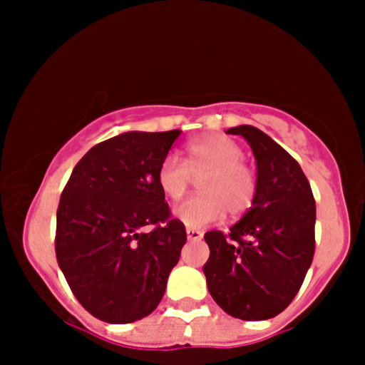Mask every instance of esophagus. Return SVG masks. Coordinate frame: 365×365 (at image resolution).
<instances>
[{
  "mask_svg": "<svg viewBox=\"0 0 365 365\" xmlns=\"http://www.w3.org/2000/svg\"><path fill=\"white\" fill-rule=\"evenodd\" d=\"M187 238H189V240H201V238H203V231L187 227Z\"/></svg>",
  "mask_w": 365,
  "mask_h": 365,
  "instance_id": "34e87169",
  "label": "esophagus"
}]
</instances>
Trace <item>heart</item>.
Here are the masks:
<instances>
[{
	"instance_id": "1",
	"label": "heart",
	"mask_w": 365,
	"mask_h": 365,
	"mask_svg": "<svg viewBox=\"0 0 365 365\" xmlns=\"http://www.w3.org/2000/svg\"><path fill=\"white\" fill-rule=\"evenodd\" d=\"M201 194L176 208V217L189 227H203L222 219L224 213L242 215L254 203L257 175L242 159V148L220 134L194 139L185 148V159L165 155L157 169V185L168 200L180 201L194 178H200Z\"/></svg>"
}]
</instances>
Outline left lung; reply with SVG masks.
Segmentation results:
<instances>
[{
	"label": "left lung",
	"mask_w": 365,
	"mask_h": 365,
	"mask_svg": "<svg viewBox=\"0 0 365 365\" xmlns=\"http://www.w3.org/2000/svg\"><path fill=\"white\" fill-rule=\"evenodd\" d=\"M242 135L252 148L257 192L230 233L208 231L203 272L213 300L233 318L259 322L277 316L297 297L314 256L316 203L298 162L251 125Z\"/></svg>",
	"instance_id": "8db88e82"
}]
</instances>
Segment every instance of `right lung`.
Instances as JSON below:
<instances>
[{"mask_svg":"<svg viewBox=\"0 0 365 365\" xmlns=\"http://www.w3.org/2000/svg\"><path fill=\"white\" fill-rule=\"evenodd\" d=\"M178 135L125 132L98 143L61 192L58 264L79 304L106 323H132L155 311L187 242L157 185L160 160Z\"/></svg>","mask_w":365,"mask_h":365,"instance_id":"add662e5","label":"right lung"}]
</instances>
